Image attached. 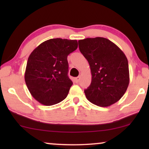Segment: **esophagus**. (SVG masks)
<instances>
[{
  "instance_id": "1",
  "label": "esophagus",
  "mask_w": 149,
  "mask_h": 149,
  "mask_svg": "<svg viewBox=\"0 0 149 149\" xmlns=\"http://www.w3.org/2000/svg\"><path fill=\"white\" fill-rule=\"evenodd\" d=\"M79 81H80V77H76V78H75V82L79 83Z\"/></svg>"
}]
</instances>
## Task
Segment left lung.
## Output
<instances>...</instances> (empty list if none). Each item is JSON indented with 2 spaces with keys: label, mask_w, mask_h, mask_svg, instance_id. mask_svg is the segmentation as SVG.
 I'll list each match as a JSON object with an SVG mask.
<instances>
[{
  "label": "left lung",
  "mask_w": 149,
  "mask_h": 149,
  "mask_svg": "<svg viewBox=\"0 0 149 149\" xmlns=\"http://www.w3.org/2000/svg\"><path fill=\"white\" fill-rule=\"evenodd\" d=\"M79 48L88 61L91 82L84 92L89 102L107 107L121 98L130 83L128 61L124 53L107 38L79 40Z\"/></svg>",
  "instance_id": "obj_1"
}]
</instances>
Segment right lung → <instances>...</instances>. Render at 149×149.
Returning <instances> with one entry per match:
<instances>
[{"label":"right lung","mask_w":149,"mask_h":149,"mask_svg":"<svg viewBox=\"0 0 149 149\" xmlns=\"http://www.w3.org/2000/svg\"><path fill=\"white\" fill-rule=\"evenodd\" d=\"M77 47V40L52 38L30 54L24 77L28 90L38 102L52 106L66 98L72 85L67 57Z\"/></svg>","instance_id":"add662e5"}]
</instances>
